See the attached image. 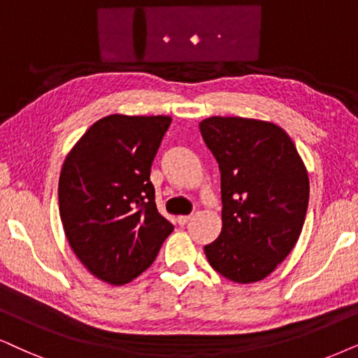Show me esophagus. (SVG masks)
Masks as SVG:
<instances>
[{
	"mask_svg": "<svg viewBox=\"0 0 358 358\" xmlns=\"http://www.w3.org/2000/svg\"><path fill=\"white\" fill-rule=\"evenodd\" d=\"M189 220H192V215H187V216H178V220H176V221H178V224L185 226V224L188 223Z\"/></svg>",
	"mask_w": 358,
	"mask_h": 358,
	"instance_id": "1",
	"label": "esophagus"
}]
</instances>
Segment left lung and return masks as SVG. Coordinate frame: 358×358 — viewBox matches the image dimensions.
I'll use <instances>...</instances> for the list:
<instances>
[{
    "label": "left lung",
    "instance_id": "obj_1",
    "mask_svg": "<svg viewBox=\"0 0 358 358\" xmlns=\"http://www.w3.org/2000/svg\"><path fill=\"white\" fill-rule=\"evenodd\" d=\"M200 132L221 171L223 228L205 255L238 284L262 280L296 246L309 205V176L291 137L273 122L210 117Z\"/></svg>",
    "mask_w": 358,
    "mask_h": 358
}]
</instances>
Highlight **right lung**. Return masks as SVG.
<instances>
[{
	"label": "right lung",
	"mask_w": 358,
	"mask_h": 358,
	"mask_svg": "<svg viewBox=\"0 0 358 358\" xmlns=\"http://www.w3.org/2000/svg\"><path fill=\"white\" fill-rule=\"evenodd\" d=\"M169 115L112 114L67 153L59 176V215L71 250L112 286L140 275L173 231L157 210L152 162Z\"/></svg>",
	"instance_id": "1"
}]
</instances>
